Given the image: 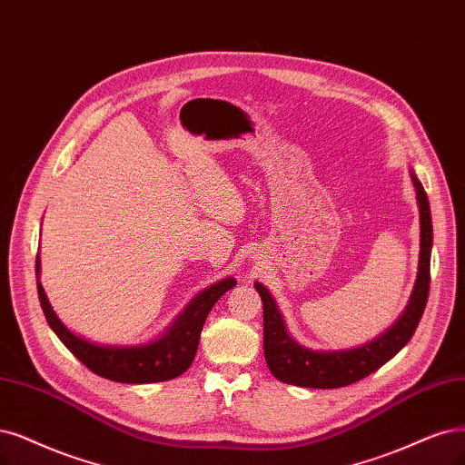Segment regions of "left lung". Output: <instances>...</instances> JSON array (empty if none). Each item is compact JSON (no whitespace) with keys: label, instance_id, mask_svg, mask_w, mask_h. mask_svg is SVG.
Returning a JSON list of instances; mask_svg holds the SVG:
<instances>
[{"label":"left lung","instance_id":"1","mask_svg":"<svg viewBox=\"0 0 465 465\" xmlns=\"http://www.w3.org/2000/svg\"><path fill=\"white\" fill-rule=\"evenodd\" d=\"M410 178L416 187L420 206V262L418 276L404 312L397 318L387 331L364 345L342 351H314L302 347L287 331L285 320L280 312L276 299L261 283L254 282V289L264 304V356L266 364L276 380L306 389H339L364 380L366 375L380 370L385 362L402 351L414 335L423 316L429 297V266H431L433 223L429 199L416 172L410 170Z\"/></svg>","mask_w":465,"mask_h":465}]
</instances>
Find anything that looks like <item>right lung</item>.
I'll return each instance as SVG.
<instances>
[{
    "mask_svg": "<svg viewBox=\"0 0 465 465\" xmlns=\"http://www.w3.org/2000/svg\"><path fill=\"white\" fill-rule=\"evenodd\" d=\"M40 254L36 256V282H38V297L42 311L49 328L61 339L63 345L71 351L80 362L90 368L94 373L105 377V380L116 383H159L174 380L182 375L197 354L201 330L204 325L206 316L216 301L235 287V278H223L197 293L178 318L172 322L168 328L149 342H140V345H103L85 339L66 325L55 314L54 306L49 304V299L40 283Z\"/></svg>",
    "mask_w": 465,
    "mask_h": 465,
    "instance_id": "1",
    "label": "right lung"
}]
</instances>
